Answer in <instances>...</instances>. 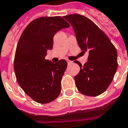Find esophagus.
I'll use <instances>...</instances> for the list:
<instances>
[{"label":"esophagus","mask_w":128,"mask_h":128,"mask_svg":"<svg viewBox=\"0 0 128 128\" xmlns=\"http://www.w3.org/2000/svg\"><path fill=\"white\" fill-rule=\"evenodd\" d=\"M67 63H68V64H71V63H73L72 61H69V60H67Z\"/></svg>","instance_id":"obj_1"}]
</instances>
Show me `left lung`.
<instances>
[{"mask_svg": "<svg viewBox=\"0 0 128 128\" xmlns=\"http://www.w3.org/2000/svg\"><path fill=\"white\" fill-rule=\"evenodd\" d=\"M63 18L73 26L82 53H89L84 66L75 61L80 67V73L74 78L76 87L85 96H99L108 88L117 71L116 48L106 34L88 17L73 14Z\"/></svg>", "mask_w": 128, "mask_h": 128, "instance_id": "8db88e82", "label": "left lung"}]
</instances>
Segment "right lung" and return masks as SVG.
I'll return each instance as SVG.
<instances>
[{"instance_id":"add662e5","label":"right lung","mask_w":128,"mask_h":128,"mask_svg":"<svg viewBox=\"0 0 128 128\" xmlns=\"http://www.w3.org/2000/svg\"><path fill=\"white\" fill-rule=\"evenodd\" d=\"M69 24L61 16H44L32 20L22 33L16 49L14 69L18 84L39 104L53 102L59 96L61 81L67 68L65 59L53 63L45 59L53 36Z\"/></svg>"}]
</instances>
